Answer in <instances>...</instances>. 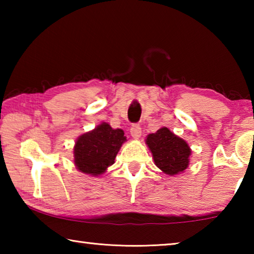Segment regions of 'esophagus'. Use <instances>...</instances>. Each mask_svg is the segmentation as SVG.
I'll list each match as a JSON object with an SVG mask.
<instances>
[{
  "label": "esophagus",
  "mask_w": 254,
  "mask_h": 254,
  "mask_svg": "<svg viewBox=\"0 0 254 254\" xmlns=\"http://www.w3.org/2000/svg\"><path fill=\"white\" fill-rule=\"evenodd\" d=\"M131 135L134 137V139H139L141 136V127L139 124H133L131 127V130H130Z\"/></svg>",
  "instance_id": "34e87169"
}]
</instances>
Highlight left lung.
Listing matches in <instances>:
<instances>
[{
	"mask_svg": "<svg viewBox=\"0 0 254 254\" xmlns=\"http://www.w3.org/2000/svg\"><path fill=\"white\" fill-rule=\"evenodd\" d=\"M159 169L170 176L184 173L189 165L191 150L187 142L174 134L168 127H161L145 139Z\"/></svg>",
	"mask_w": 254,
	"mask_h": 254,
	"instance_id": "1",
	"label": "left lung"
}]
</instances>
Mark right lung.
<instances>
[{
    "label": "right lung",
    "instance_id": "add662e5",
    "mask_svg": "<svg viewBox=\"0 0 254 254\" xmlns=\"http://www.w3.org/2000/svg\"><path fill=\"white\" fill-rule=\"evenodd\" d=\"M127 141L121 128H112L103 122L93 131L81 134L74 147V162L80 173L102 175L114 163L115 157Z\"/></svg>",
    "mask_w": 254,
    "mask_h": 254
}]
</instances>
